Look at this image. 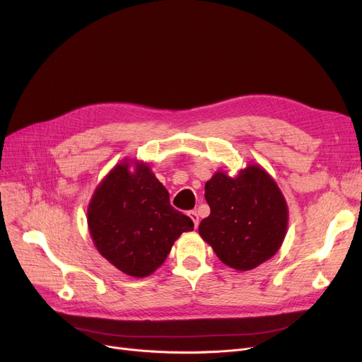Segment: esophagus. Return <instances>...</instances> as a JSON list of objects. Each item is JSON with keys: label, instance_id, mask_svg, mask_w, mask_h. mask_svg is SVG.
I'll list each match as a JSON object with an SVG mask.
<instances>
[{"label": "esophagus", "instance_id": "esophagus-1", "mask_svg": "<svg viewBox=\"0 0 362 362\" xmlns=\"http://www.w3.org/2000/svg\"><path fill=\"white\" fill-rule=\"evenodd\" d=\"M189 217L192 218L194 226L198 227V224H199V216H198V213H197V211H189Z\"/></svg>", "mask_w": 362, "mask_h": 362}]
</instances>
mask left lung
Returning <instances> with one entry per match:
<instances>
[{
  "label": "left lung",
  "instance_id": "1",
  "mask_svg": "<svg viewBox=\"0 0 362 362\" xmlns=\"http://www.w3.org/2000/svg\"><path fill=\"white\" fill-rule=\"evenodd\" d=\"M205 199L211 213L198 232L221 262L248 272L280 250L288 230V204L259 164H250L235 177L217 171L205 183Z\"/></svg>",
  "mask_w": 362,
  "mask_h": 362
}]
</instances>
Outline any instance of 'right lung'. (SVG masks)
<instances>
[{"mask_svg": "<svg viewBox=\"0 0 362 362\" xmlns=\"http://www.w3.org/2000/svg\"><path fill=\"white\" fill-rule=\"evenodd\" d=\"M88 227L110 264L141 279L160 267L179 236L194 230V221L171 206L167 189L146 163L124 158L95 189Z\"/></svg>", "mask_w": 362, "mask_h": 362, "instance_id": "obj_1", "label": "right lung"}]
</instances>
